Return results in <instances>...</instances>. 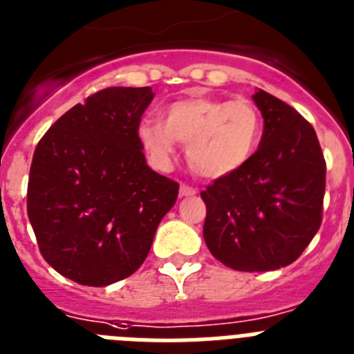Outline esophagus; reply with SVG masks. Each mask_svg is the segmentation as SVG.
Returning a JSON list of instances; mask_svg holds the SVG:
<instances>
[{
  "mask_svg": "<svg viewBox=\"0 0 354 354\" xmlns=\"http://www.w3.org/2000/svg\"><path fill=\"white\" fill-rule=\"evenodd\" d=\"M198 194V190L194 187L190 185H180V196L181 198H189V196H196Z\"/></svg>",
  "mask_w": 354,
  "mask_h": 354,
  "instance_id": "34e87169",
  "label": "esophagus"
}]
</instances>
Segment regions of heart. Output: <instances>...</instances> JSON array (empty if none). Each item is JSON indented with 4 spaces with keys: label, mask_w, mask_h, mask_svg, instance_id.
I'll list each match as a JSON object with an SVG mask.
<instances>
[{
    "label": "heart",
    "mask_w": 354,
    "mask_h": 354,
    "mask_svg": "<svg viewBox=\"0 0 354 354\" xmlns=\"http://www.w3.org/2000/svg\"><path fill=\"white\" fill-rule=\"evenodd\" d=\"M137 137L156 167H167L181 142L187 144V160L196 174L221 180L253 158L262 137V115L245 100L187 97L169 104L165 121H140Z\"/></svg>",
    "instance_id": "b5f03b06"
}]
</instances>
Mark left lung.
<instances>
[{
  "instance_id": "left-lung-1",
  "label": "left lung",
  "mask_w": 354,
  "mask_h": 354,
  "mask_svg": "<svg viewBox=\"0 0 354 354\" xmlns=\"http://www.w3.org/2000/svg\"><path fill=\"white\" fill-rule=\"evenodd\" d=\"M263 133L253 158L203 190V236L226 267L263 272L290 266L322 221L326 162L317 135L296 110L258 88Z\"/></svg>"
}]
</instances>
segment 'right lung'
Segmentation results:
<instances>
[{"instance_id":"add662e5","label":"right lung","mask_w":354,"mask_h":354,"mask_svg":"<svg viewBox=\"0 0 354 354\" xmlns=\"http://www.w3.org/2000/svg\"><path fill=\"white\" fill-rule=\"evenodd\" d=\"M151 87H110L75 104L37 144L28 219L46 262L104 287L142 266L178 198V183L146 164L137 126Z\"/></svg>"}]
</instances>
